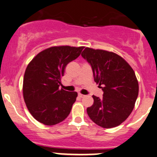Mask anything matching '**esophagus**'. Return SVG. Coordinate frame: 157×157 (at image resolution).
<instances>
[{
  "mask_svg": "<svg viewBox=\"0 0 157 157\" xmlns=\"http://www.w3.org/2000/svg\"><path fill=\"white\" fill-rule=\"evenodd\" d=\"M78 96L79 97V98H84L85 95H84V94H81V93H78Z\"/></svg>",
  "mask_w": 157,
  "mask_h": 157,
  "instance_id": "obj_1",
  "label": "esophagus"
}]
</instances>
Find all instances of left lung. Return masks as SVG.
Returning a JSON list of instances; mask_svg holds the SVG:
<instances>
[{
  "instance_id": "left-lung-1",
  "label": "left lung",
  "mask_w": 157,
  "mask_h": 157,
  "mask_svg": "<svg viewBox=\"0 0 157 157\" xmlns=\"http://www.w3.org/2000/svg\"><path fill=\"white\" fill-rule=\"evenodd\" d=\"M82 56L90 63L94 82L103 91V97L93 95L88 116L96 124L112 128L124 122L132 113L138 95L136 75L127 62L111 52L86 47Z\"/></svg>"
}]
</instances>
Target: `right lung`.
<instances>
[{
    "mask_svg": "<svg viewBox=\"0 0 157 157\" xmlns=\"http://www.w3.org/2000/svg\"><path fill=\"white\" fill-rule=\"evenodd\" d=\"M84 48L52 46L38 53L28 64L23 79V97L28 111L38 121L55 125L69 115L78 94L59 86L66 65Z\"/></svg>",
    "mask_w": 157,
    "mask_h": 157,
    "instance_id": "right-lung-1",
    "label": "right lung"
}]
</instances>
